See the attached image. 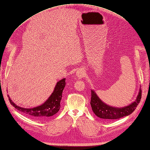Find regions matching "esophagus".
Segmentation results:
<instances>
[{
    "label": "esophagus",
    "instance_id": "obj_1",
    "mask_svg": "<svg viewBox=\"0 0 150 150\" xmlns=\"http://www.w3.org/2000/svg\"><path fill=\"white\" fill-rule=\"evenodd\" d=\"M76 75L79 79H81L85 75V71L83 69H78L77 72H76Z\"/></svg>",
    "mask_w": 150,
    "mask_h": 150
}]
</instances>
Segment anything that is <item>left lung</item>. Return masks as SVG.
Masks as SVG:
<instances>
[{"label": "left lung", "instance_id": "obj_1", "mask_svg": "<svg viewBox=\"0 0 150 150\" xmlns=\"http://www.w3.org/2000/svg\"><path fill=\"white\" fill-rule=\"evenodd\" d=\"M91 98L90 104L93 113L98 117L108 121L120 119V118L128 116L132 113L139 104L142 96V90L140 89L135 101L125 107L115 108L105 104L97 96L94 90H91Z\"/></svg>", "mask_w": 150, "mask_h": 150}]
</instances>
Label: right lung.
I'll return each instance as SVG.
<instances>
[{
    "label": "right lung",
    "mask_w": 150,
    "mask_h": 150,
    "mask_svg": "<svg viewBox=\"0 0 150 150\" xmlns=\"http://www.w3.org/2000/svg\"><path fill=\"white\" fill-rule=\"evenodd\" d=\"M66 86V79H62V80L57 82L55 89L52 95L47 98V100L40 106L33 108H24L17 106L11 98L9 97V100L13 106L16 109L21 111L22 113L29 115L31 117L38 119H44L46 118L52 117L55 115L60 110V101L62 97V91Z\"/></svg>",
    "instance_id": "right-lung-1"
}]
</instances>
